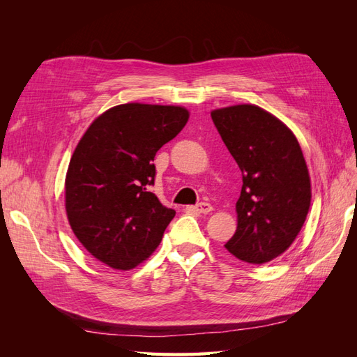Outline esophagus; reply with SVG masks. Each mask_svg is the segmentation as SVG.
Segmentation results:
<instances>
[{"label":"esophagus","mask_w":357,"mask_h":357,"mask_svg":"<svg viewBox=\"0 0 357 357\" xmlns=\"http://www.w3.org/2000/svg\"><path fill=\"white\" fill-rule=\"evenodd\" d=\"M192 210L197 211V213L207 214V213H210L213 210V207H211V204H208V202H199V204L195 205V207H192Z\"/></svg>","instance_id":"obj_1"}]
</instances>
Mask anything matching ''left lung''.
Listing matches in <instances>:
<instances>
[{
    "label": "left lung",
    "mask_w": 357,
    "mask_h": 357,
    "mask_svg": "<svg viewBox=\"0 0 357 357\" xmlns=\"http://www.w3.org/2000/svg\"><path fill=\"white\" fill-rule=\"evenodd\" d=\"M214 126L243 174L236 201L238 226L226 250L248 264H266L284 253L304 225L311 183L294 132L252 104L211 112Z\"/></svg>",
    "instance_id": "8db88e82"
}]
</instances>
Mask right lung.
Returning <instances> with one entry per match:
<instances>
[{
    "instance_id": "obj_1",
    "label": "right lung",
    "mask_w": 357,
    "mask_h": 357,
    "mask_svg": "<svg viewBox=\"0 0 357 357\" xmlns=\"http://www.w3.org/2000/svg\"><path fill=\"white\" fill-rule=\"evenodd\" d=\"M188 119L176 105H116L95 119L75 147L66 178L68 222L102 264L125 271L156 250L176 211L149 192L153 160Z\"/></svg>"
}]
</instances>
